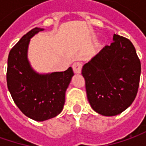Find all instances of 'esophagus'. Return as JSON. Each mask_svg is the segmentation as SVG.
Instances as JSON below:
<instances>
[{
	"instance_id": "1",
	"label": "esophagus",
	"mask_w": 146,
	"mask_h": 146,
	"mask_svg": "<svg viewBox=\"0 0 146 146\" xmlns=\"http://www.w3.org/2000/svg\"><path fill=\"white\" fill-rule=\"evenodd\" d=\"M73 72L75 73H80L81 71H82V63L80 62H75L73 64Z\"/></svg>"
}]
</instances>
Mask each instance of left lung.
I'll use <instances>...</instances> for the list:
<instances>
[{
    "label": "left lung",
    "instance_id": "obj_1",
    "mask_svg": "<svg viewBox=\"0 0 146 146\" xmlns=\"http://www.w3.org/2000/svg\"><path fill=\"white\" fill-rule=\"evenodd\" d=\"M113 41L82 69L93 110L109 117L121 113L132 104L141 76V62L130 40L113 34Z\"/></svg>",
    "mask_w": 146,
    "mask_h": 146
}]
</instances>
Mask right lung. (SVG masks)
<instances>
[{"label": "right lung", "instance_id": "obj_1", "mask_svg": "<svg viewBox=\"0 0 146 146\" xmlns=\"http://www.w3.org/2000/svg\"><path fill=\"white\" fill-rule=\"evenodd\" d=\"M44 29L29 31L10 50L7 66V86L15 105L31 119L42 122L63 110L65 92L74 75L69 67L64 72L39 73L28 58L30 39Z\"/></svg>", "mask_w": 146, "mask_h": 146}]
</instances>
